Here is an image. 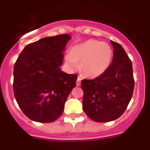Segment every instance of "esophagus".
Wrapping results in <instances>:
<instances>
[{"label": "esophagus", "instance_id": "34e87169", "mask_svg": "<svg viewBox=\"0 0 150 150\" xmlns=\"http://www.w3.org/2000/svg\"><path fill=\"white\" fill-rule=\"evenodd\" d=\"M81 80H82V78H81L80 77L78 76V77H77V82H76V85L77 86V87L80 86Z\"/></svg>", "mask_w": 150, "mask_h": 150}]
</instances>
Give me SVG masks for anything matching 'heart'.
<instances>
[{
	"instance_id": "obj_1",
	"label": "heart",
	"mask_w": 150,
	"mask_h": 150,
	"mask_svg": "<svg viewBox=\"0 0 150 150\" xmlns=\"http://www.w3.org/2000/svg\"><path fill=\"white\" fill-rule=\"evenodd\" d=\"M113 51L110 45L97 40L85 41L76 44L65 55V61L72 69L80 63V69L84 75L96 77L107 70L112 60Z\"/></svg>"
}]
</instances>
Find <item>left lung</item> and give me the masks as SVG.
I'll return each instance as SVG.
<instances>
[{"label":"left lung","instance_id":"left-lung-1","mask_svg":"<svg viewBox=\"0 0 150 150\" xmlns=\"http://www.w3.org/2000/svg\"><path fill=\"white\" fill-rule=\"evenodd\" d=\"M113 61L102 75L93 80H82L83 111L95 122L116 120L124 113L133 94L132 62L123 48L111 41Z\"/></svg>","mask_w":150,"mask_h":150}]
</instances>
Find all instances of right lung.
<instances>
[{"instance_id":"right-lung-1","label":"right lung","mask_w":150,"mask_h":150,"mask_svg":"<svg viewBox=\"0 0 150 150\" xmlns=\"http://www.w3.org/2000/svg\"><path fill=\"white\" fill-rule=\"evenodd\" d=\"M70 34L45 37L24 48L15 62L13 91L30 119L51 123L59 118L77 76L62 71Z\"/></svg>"}]
</instances>
